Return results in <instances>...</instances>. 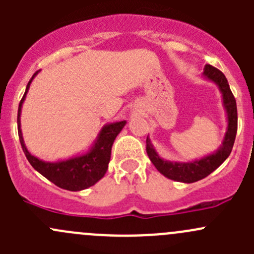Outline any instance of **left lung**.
Returning a JSON list of instances; mask_svg holds the SVG:
<instances>
[{
    "label": "left lung",
    "instance_id": "1",
    "mask_svg": "<svg viewBox=\"0 0 254 254\" xmlns=\"http://www.w3.org/2000/svg\"><path fill=\"white\" fill-rule=\"evenodd\" d=\"M204 76L219 86L220 91L222 93V99H224V106L226 108L227 119H229V127H227L226 135H225L222 146L212 155L206 156L199 161L189 163H172L162 160L160 156L156 153L155 148L151 145L150 140H146V151L150 157L151 162L155 165L158 172L162 173L167 178L173 179L177 182H183V183H193V182L200 181L205 178L210 173L214 172L225 160L231 153L232 147H234L235 139H236L237 132V106L236 99L230 89L229 82L224 73L216 67L211 65H206L204 68Z\"/></svg>",
    "mask_w": 254,
    "mask_h": 254
}]
</instances>
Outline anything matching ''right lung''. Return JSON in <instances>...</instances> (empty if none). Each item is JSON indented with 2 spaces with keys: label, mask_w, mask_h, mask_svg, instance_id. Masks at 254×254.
<instances>
[{
  "label": "right lung",
  "mask_w": 254,
  "mask_h": 254,
  "mask_svg": "<svg viewBox=\"0 0 254 254\" xmlns=\"http://www.w3.org/2000/svg\"><path fill=\"white\" fill-rule=\"evenodd\" d=\"M37 73L38 72H35L30 78V81L28 82L25 93L23 98L20 99L19 107H18V136H19L23 152H24L25 157H27V160L29 161V163L33 166L34 170H37L40 175L44 176L45 178H48L49 181L53 182L55 186L60 187V188L66 189V190L77 191L92 187L106 175L107 170H108V163L111 161L113 142H114L117 135L122 131L127 122L123 120V122L106 125L102 129V131L99 132L98 139L94 142L92 150L87 152L86 155L55 163L40 161L39 158L30 155L29 151L25 147L22 137V131H20L19 120L23 101H24L25 94L29 89L30 82H32V79L34 78Z\"/></svg>",
  "instance_id": "obj_1"
}]
</instances>
